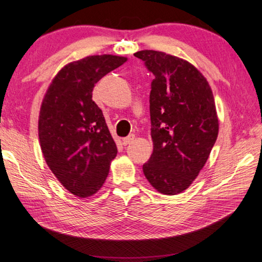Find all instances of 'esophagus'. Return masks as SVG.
Here are the masks:
<instances>
[{"label": "esophagus", "mask_w": 262, "mask_h": 262, "mask_svg": "<svg viewBox=\"0 0 262 262\" xmlns=\"http://www.w3.org/2000/svg\"><path fill=\"white\" fill-rule=\"evenodd\" d=\"M134 140H135V135H130V136L125 137V138H123L122 143H123L124 146H126V145H128V144H131Z\"/></svg>", "instance_id": "34e87169"}]
</instances>
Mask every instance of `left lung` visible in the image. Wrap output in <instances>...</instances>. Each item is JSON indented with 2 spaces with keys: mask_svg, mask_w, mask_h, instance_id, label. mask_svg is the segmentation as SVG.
<instances>
[{
  "mask_svg": "<svg viewBox=\"0 0 262 262\" xmlns=\"http://www.w3.org/2000/svg\"><path fill=\"white\" fill-rule=\"evenodd\" d=\"M135 56L155 77L149 94L153 153L143 166L144 175L160 193L178 194L199 175L216 141L213 92L185 59L155 50Z\"/></svg>",
  "mask_w": 262,
  "mask_h": 262,
  "instance_id": "1",
  "label": "left lung"
}]
</instances>
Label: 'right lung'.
<instances>
[{
  "mask_svg": "<svg viewBox=\"0 0 262 262\" xmlns=\"http://www.w3.org/2000/svg\"><path fill=\"white\" fill-rule=\"evenodd\" d=\"M126 57L94 55L62 68L50 82L39 115V140L48 167L79 198L96 193L117 147L102 110L92 100L96 82Z\"/></svg>",
  "mask_w": 262,
  "mask_h": 262,
  "instance_id": "obj_1",
  "label": "right lung"
}]
</instances>
